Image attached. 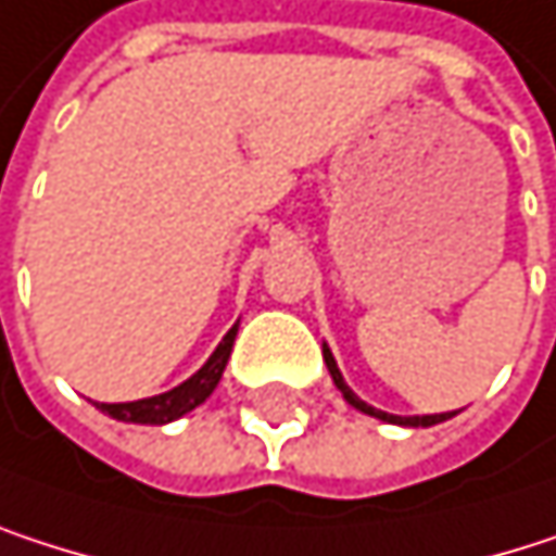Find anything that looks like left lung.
Wrapping results in <instances>:
<instances>
[{
    "label": "left lung",
    "mask_w": 556,
    "mask_h": 556,
    "mask_svg": "<svg viewBox=\"0 0 556 556\" xmlns=\"http://www.w3.org/2000/svg\"><path fill=\"white\" fill-rule=\"evenodd\" d=\"M324 363H327V369H330V379H333V386L343 392V399L356 408V412H363V415L369 417H379V420H386V424H402V427H433V424H440V420H450V417L456 415V412H446V415H415V417H402V415H389V412H379V408H372V405H366L350 386H346V379H343V372H340V366H337V359H333V353H330V346L324 343Z\"/></svg>",
    "instance_id": "left-lung-1"
}]
</instances>
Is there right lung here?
Returning <instances> with one entry per match:
<instances>
[{"label":"right lung","mask_w":556,"mask_h":556,"mask_svg":"<svg viewBox=\"0 0 556 556\" xmlns=\"http://www.w3.org/2000/svg\"><path fill=\"white\" fill-rule=\"evenodd\" d=\"M236 333H239V324L219 340V346L213 350V356L187 379L180 382L177 389L164 392V395H151V399H141V402H119V405H97L103 415L116 417V420H126V424H170L177 417H184L187 412H193L197 405H203L213 389L219 386L223 379V369L229 363V353H232V343H236Z\"/></svg>","instance_id":"obj_1"}]
</instances>
